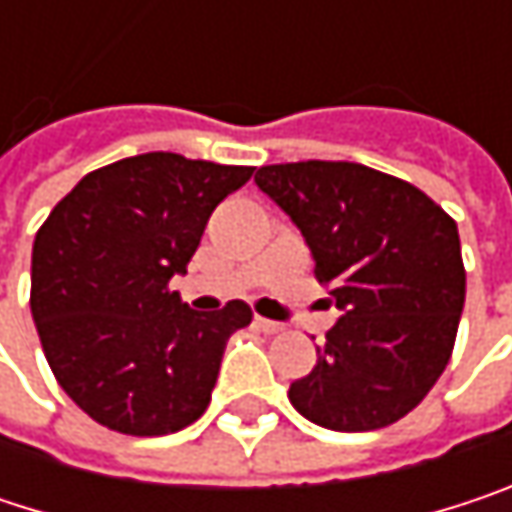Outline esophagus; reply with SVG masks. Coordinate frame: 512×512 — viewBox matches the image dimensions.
Masks as SVG:
<instances>
[{"mask_svg":"<svg viewBox=\"0 0 512 512\" xmlns=\"http://www.w3.org/2000/svg\"><path fill=\"white\" fill-rule=\"evenodd\" d=\"M255 326L263 335H278V332H284V323H275V320H266V317H257Z\"/></svg>","mask_w":512,"mask_h":512,"instance_id":"esophagus-1","label":"esophagus"}]
</instances>
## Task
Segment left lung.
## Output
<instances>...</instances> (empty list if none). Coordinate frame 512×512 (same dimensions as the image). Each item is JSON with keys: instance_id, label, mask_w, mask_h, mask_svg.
Listing matches in <instances>:
<instances>
[{"instance_id": "obj_1", "label": "left lung", "mask_w": 512, "mask_h": 512, "mask_svg": "<svg viewBox=\"0 0 512 512\" xmlns=\"http://www.w3.org/2000/svg\"><path fill=\"white\" fill-rule=\"evenodd\" d=\"M255 183L296 222L344 311L290 403L338 433L400 421L454 353L465 302L457 222L418 186L358 162L263 165Z\"/></svg>"}]
</instances>
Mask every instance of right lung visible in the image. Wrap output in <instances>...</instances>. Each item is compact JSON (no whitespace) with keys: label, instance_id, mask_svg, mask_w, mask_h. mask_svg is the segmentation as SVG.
<instances>
[{"label":"right lung","instance_id":"1","mask_svg":"<svg viewBox=\"0 0 512 512\" xmlns=\"http://www.w3.org/2000/svg\"><path fill=\"white\" fill-rule=\"evenodd\" d=\"M252 165L139 154L88 171L32 249V317L52 376L97 424L168 436L210 403L228 338L252 323L243 299L201 314L168 287L210 213Z\"/></svg>","mask_w":512,"mask_h":512}]
</instances>
